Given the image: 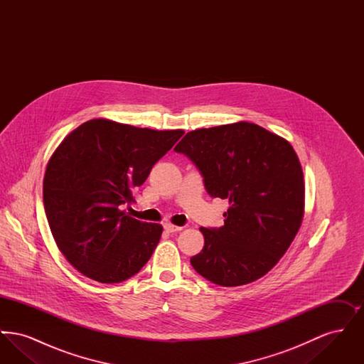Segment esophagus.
Here are the masks:
<instances>
[{"label":"esophagus","mask_w":364,"mask_h":364,"mask_svg":"<svg viewBox=\"0 0 364 364\" xmlns=\"http://www.w3.org/2000/svg\"><path fill=\"white\" fill-rule=\"evenodd\" d=\"M164 228H165V230H166V232H171V233H173V232H178V230H181V229H183L181 226L173 225V224H171V223H166V224L164 225Z\"/></svg>","instance_id":"obj_1"}]
</instances>
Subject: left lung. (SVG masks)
<instances>
[{
	"label": "left lung",
	"instance_id": "8db88e82",
	"mask_svg": "<svg viewBox=\"0 0 364 364\" xmlns=\"http://www.w3.org/2000/svg\"><path fill=\"white\" fill-rule=\"evenodd\" d=\"M203 176L208 195L229 202L221 228H200L192 267L221 287L245 285L287 252L304 215V177L288 140L252 122L188 132L174 147Z\"/></svg>",
	"mask_w": 364,
	"mask_h": 364
}]
</instances>
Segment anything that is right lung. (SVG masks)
<instances>
[{
	"label": "right lung",
	"instance_id": "right-lung-1",
	"mask_svg": "<svg viewBox=\"0 0 364 364\" xmlns=\"http://www.w3.org/2000/svg\"><path fill=\"white\" fill-rule=\"evenodd\" d=\"M183 134L94 119L60 143L43 177V205L58 250L77 272L117 284L151 258L164 228L122 208Z\"/></svg>",
	"mask_w": 364,
	"mask_h": 364
}]
</instances>
